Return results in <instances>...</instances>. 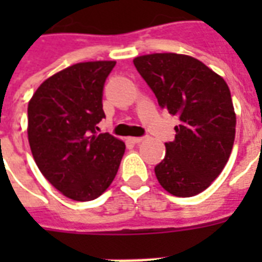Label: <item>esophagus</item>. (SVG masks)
<instances>
[{
    "label": "esophagus",
    "instance_id": "obj_1",
    "mask_svg": "<svg viewBox=\"0 0 262 262\" xmlns=\"http://www.w3.org/2000/svg\"><path fill=\"white\" fill-rule=\"evenodd\" d=\"M144 140V137H130V142L137 144V143H142Z\"/></svg>",
    "mask_w": 262,
    "mask_h": 262
}]
</instances>
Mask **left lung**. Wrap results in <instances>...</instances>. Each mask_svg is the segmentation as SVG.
<instances>
[{
  "label": "left lung",
  "instance_id": "1",
  "mask_svg": "<svg viewBox=\"0 0 262 262\" xmlns=\"http://www.w3.org/2000/svg\"><path fill=\"white\" fill-rule=\"evenodd\" d=\"M161 108L177 115L176 139L165 143L164 160L154 172L172 195H198L217 178L230 157L236 114L226 81L202 61L176 53L133 60Z\"/></svg>",
  "mask_w": 262,
  "mask_h": 262
}]
</instances>
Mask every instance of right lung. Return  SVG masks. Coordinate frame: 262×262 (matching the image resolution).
Wrapping results in <instances>:
<instances>
[{
    "label": "right lung",
    "instance_id": "right-lung-1",
    "mask_svg": "<svg viewBox=\"0 0 262 262\" xmlns=\"http://www.w3.org/2000/svg\"><path fill=\"white\" fill-rule=\"evenodd\" d=\"M116 61L70 66L39 86L28 105V139L39 170L70 199L85 202L112 184L125 143L99 133L105 81Z\"/></svg>",
    "mask_w": 262,
    "mask_h": 262
}]
</instances>
